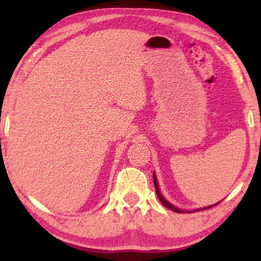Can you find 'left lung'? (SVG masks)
Returning a JSON list of instances; mask_svg holds the SVG:
<instances>
[{
  "label": "left lung",
  "instance_id": "8db88e82",
  "mask_svg": "<svg viewBox=\"0 0 261 261\" xmlns=\"http://www.w3.org/2000/svg\"><path fill=\"white\" fill-rule=\"evenodd\" d=\"M153 182H154V187H155V194H157V196H158V199H160V201L163 203V205L166 206L167 208L172 210V211H174V212H178V214H184V211H182V210L175 207L174 205H172V203L168 202L166 199H164V196L162 195L161 191H160V185H158L157 178H155L154 173H153ZM216 205H217V203H216ZM210 207H211V206H208V207H205V208H210ZM194 211H199V210H194ZM188 214H191V211H188Z\"/></svg>",
  "mask_w": 261,
  "mask_h": 261
}]
</instances>
